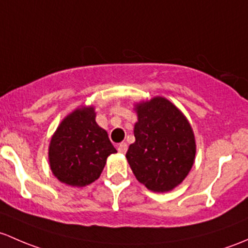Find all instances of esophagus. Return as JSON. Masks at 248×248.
<instances>
[{
    "mask_svg": "<svg viewBox=\"0 0 248 248\" xmlns=\"http://www.w3.org/2000/svg\"><path fill=\"white\" fill-rule=\"evenodd\" d=\"M127 150V144L125 142L121 143V144H118V152L122 153V154H125Z\"/></svg>",
    "mask_w": 248,
    "mask_h": 248,
    "instance_id": "34e87169",
    "label": "esophagus"
}]
</instances>
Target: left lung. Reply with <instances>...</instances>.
Listing matches in <instances>:
<instances>
[{
	"instance_id": "left-lung-1",
	"label": "left lung",
	"mask_w": 248,
	"mask_h": 248,
	"mask_svg": "<svg viewBox=\"0 0 248 248\" xmlns=\"http://www.w3.org/2000/svg\"><path fill=\"white\" fill-rule=\"evenodd\" d=\"M139 122L126 159L140 183L155 192H166L185 179L195 161L192 129L183 113L165 98L137 106Z\"/></svg>"
}]
</instances>
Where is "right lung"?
<instances>
[{
    "label": "right lung",
    "mask_w": 248,
    "mask_h": 248,
    "mask_svg": "<svg viewBox=\"0 0 248 248\" xmlns=\"http://www.w3.org/2000/svg\"><path fill=\"white\" fill-rule=\"evenodd\" d=\"M117 153L95 122L93 107L76 109L61 123L48 149L51 170L71 186H86L100 177L108 155Z\"/></svg>",
    "instance_id": "right-lung-1"
}]
</instances>
